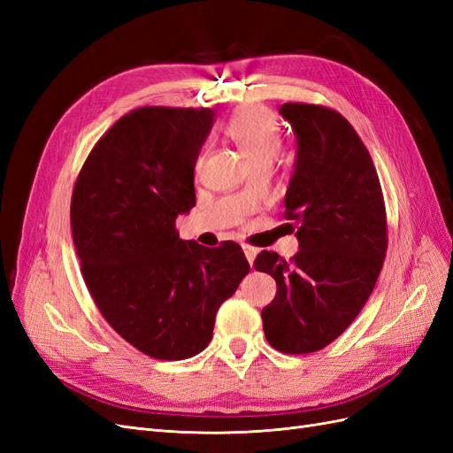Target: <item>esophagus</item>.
Returning <instances> with one entry per match:
<instances>
[{
    "instance_id": "1",
    "label": "esophagus",
    "mask_w": 453,
    "mask_h": 453,
    "mask_svg": "<svg viewBox=\"0 0 453 453\" xmlns=\"http://www.w3.org/2000/svg\"><path fill=\"white\" fill-rule=\"evenodd\" d=\"M242 250H243V253H245V258L250 260V265H253V260H255V257H257V250L253 248V245H248V243H243Z\"/></svg>"
}]
</instances>
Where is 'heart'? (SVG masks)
<instances>
[{"instance_id": "1", "label": "heart", "mask_w": 453, "mask_h": 453, "mask_svg": "<svg viewBox=\"0 0 453 453\" xmlns=\"http://www.w3.org/2000/svg\"><path fill=\"white\" fill-rule=\"evenodd\" d=\"M226 138L236 143L251 166L272 164L281 149V134L272 117L258 107H242L223 127Z\"/></svg>"}]
</instances>
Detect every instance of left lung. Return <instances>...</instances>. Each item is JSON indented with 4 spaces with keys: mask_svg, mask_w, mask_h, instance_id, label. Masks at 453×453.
<instances>
[{
    "mask_svg": "<svg viewBox=\"0 0 453 453\" xmlns=\"http://www.w3.org/2000/svg\"><path fill=\"white\" fill-rule=\"evenodd\" d=\"M280 115L296 138L285 217L300 250L289 263L258 253L255 270L278 285L260 313L268 344L300 355L331 344L366 304L388 251V219L374 162L344 117L291 102Z\"/></svg>",
    "mask_w": 453,
    "mask_h": 453,
    "instance_id": "obj_1",
    "label": "left lung"
}]
</instances>
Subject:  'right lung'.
Masks as SVG:
<instances>
[{
  "mask_svg": "<svg viewBox=\"0 0 453 453\" xmlns=\"http://www.w3.org/2000/svg\"><path fill=\"white\" fill-rule=\"evenodd\" d=\"M208 107H140L90 150L73 187L72 232L96 306L135 349L181 361L211 342L219 306L250 263L234 242H185L177 215L196 203Z\"/></svg>",
  "mask_w": 453,
  "mask_h": 453,
  "instance_id": "1",
  "label": "right lung"
}]
</instances>
